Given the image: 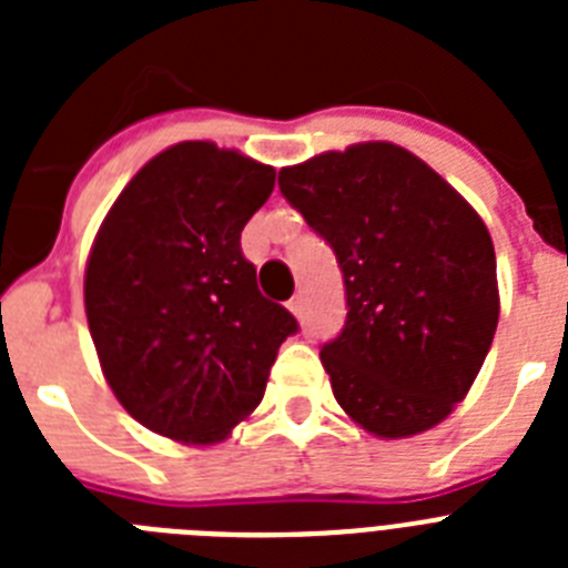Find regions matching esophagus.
Here are the masks:
<instances>
[{
	"instance_id": "esophagus-1",
	"label": "esophagus",
	"mask_w": 568,
	"mask_h": 568,
	"mask_svg": "<svg viewBox=\"0 0 568 568\" xmlns=\"http://www.w3.org/2000/svg\"><path fill=\"white\" fill-rule=\"evenodd\" d=\"M287 307H290V313H293V315L304 313V295H293Z\"/></svg>"
}]
</instances>
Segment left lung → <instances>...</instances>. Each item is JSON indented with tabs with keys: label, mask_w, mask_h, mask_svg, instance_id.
Segmentation results:
<instances>
[{
	"label": "left lung",
	"mask_w": 568,
	"mask_h": 568,
	"mask_svg": "<svg viewBox=\"0 0 568 568\" xmlns=\"http://www.w3.org/2000/svg\"><path fill=\"white\" fill-rule=\"evenodd\" d=\"M278 187L344 273V329L321 346L341 409L378 438L433 429L466 398L498 329L484 219L393 142L313 155L281 170Z\"/></svg>",
	"instance_id": "1"
}]
</instances>
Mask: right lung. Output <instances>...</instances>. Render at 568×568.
<instances>
[{"instance_id":"add662e5","label":"right lung","mask_w":568,"mask_h":568,"mask_svg":"<svg viewBox=\"0 0 568 568\" xmlns=\"http://www.w3.org/2000/svg\"><path fill=\"white\" fill-rule=\"evenodd\" d=\"M273 187L270 164L179 142L104 215L84 313L110 389L150 433L219 444L264 398L278 346L298 329L241 253V230Z\"/></svg>"}]
</instances>
